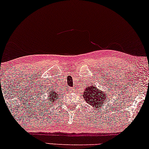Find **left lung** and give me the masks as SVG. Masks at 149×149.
Returning <instances> with one entry per match:
<instances>
[{
  "mask_svg": "<svg viewBox=\"0 0 149 149\" xmlns=\"http://www.w3.org/2000/svg\"><path fill=\"white\" fill-rule=\"evenodd\" d=\"M105 96H107V94L97 90L93 85L87 88L84 93L85 100L93 107H100V106L103 105V101L105 100L104 98H105Z\"/></svg>",
  "mask_w": 149,
  "mask_h": 149,
  "instance_id": "left-lung-1",
  "label": "left lung"
}]
</instances>
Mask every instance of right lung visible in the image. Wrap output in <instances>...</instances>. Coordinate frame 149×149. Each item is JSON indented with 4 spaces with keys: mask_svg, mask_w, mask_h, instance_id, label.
Listing matches in <instances>:
<instances>
[{
    "mask_svg": "<svg viewBox=\"0 0 149 149\" xmlns=\"http://www.w3.org/2000/svg\"><path fill=\"white\" fill-rule=\"evenodd\" d=\"M50 93V92H49ZM57 96V94H55V91H53V92H52V93L51 94L50 93V97L51 98H49V99H50V100H54V99H55L56 98V96Z\"/></svg>",
    "mask_w": 149,
    "mask_h": 149,
    "instance_id": "add662e5",
    "label": "right lung"
}]
</instances>
